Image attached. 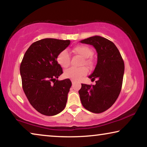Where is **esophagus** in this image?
<instances>
[{
	"instance_id": "1",
	"label": "esophagus",
	"mask_w": 147,
	"mask_h": 147,
	"mask_svg": "<svg viewBox=\"0 0 147 147\" xmlns=\"http://www.w3.org/2000/svg\"><path fill=\"white\" fill-rule=\"evenodd\" d=\"M76 80H71V82H72V84H74V83H76Z\"/></svg>"
}]
</instances>
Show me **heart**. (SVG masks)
<instances>
[{
	"instance_id": "obj_1",
	"label": "heart",
	"mask_w": 147,
	"mask_h": 147,
	"mask_svg": "<svg viewBox=\"0 0 147 147\" xmlns=\"http://www.w3.org/2000/svg\"><path fill=\"white\" fill-rule=\"evenodd\" d=\"M73 52L83 58L82 65H85L89 68H92L93 66V61L89 58L93 54V51L89 47L86 45H78L73 49ZM57 61L63 68L68 67L70 65L71 57L68 52L64 50L58 54L57 57ZM88 73V69L86 67L80 68H70L64 72L65 78H71L74 80H78L82 76Z\"/></svg>"
}]
</instances>
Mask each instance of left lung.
Masks as SVG:
<instances>
[{"label":"left lung","instance_id":"left-lung-1","mask_svg":"<svg viewBox=\"0 0 147 147\" xmlns=\"http://www.w3.org/2000/svg\"><path fill=\"white\" fill-rule=\"evenodd\" d=\"M93 45L97 52V63L90 76L95 85L82 84L78 93L82 106L94 113L104 112L115 103L123 84L124 63L113 42L95 36L80 41Z\"/></svg>","mask_w":147,"mask_h":147}]
</instances>
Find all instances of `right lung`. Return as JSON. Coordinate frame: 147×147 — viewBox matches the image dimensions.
Masks as SVG:
<instances>
[{"instance_id":"add662e5","label":"right lung","mask_w":147,"mask_h":147,"mask_svg":"<svg viewBox=\"0 0 147 147\" xmlns=\"http://www.w3.org/2000/svg\"><path fill=\"white\" fill-rule=\"evenodd\" d=\"M70 40L46 38L32 43L20 65L23 91L34 109L47 116L63 110L72 83L69 78L58 80L63 73L57 57Z\"/></svg>"}]
</instances>
